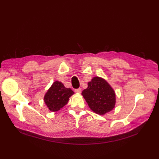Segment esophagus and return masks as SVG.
Instances as JSON below:
<instances>
[{
	"mask_svg": "<svg viewBox=\"0 0 159 159\" xmlns=\"http://www.w3.org/2000/svg\"><path fill=\"white\" fill-rule=\"evenodd\" d=\"M75 92L76 93H81V89L80 88H79V89H75Z\"/></svg>",
	"mask_w": 159,
	"mask_h": 159,
	"instance_id": "esophagus-1",
	"label": "esophagus"
}]
</instances>
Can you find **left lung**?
I'll return each mask as SVG.
<instances>
[{"label":"left lung","instance_id":"1","mask_svg":"<svg viewBox=\"0 0 159 159\" xmlns=\"http://www.w3.org/2000/svg\"><path fill=\"white\" fill-rule=\"evenodd\" d=\"M88 85V88L82 91L81 95L91 110L100 115L111 111L115 107L116 95L107 81L101 77L95 76Z\"/></svg>","mask_w":159,"mask_h":159}]
</instances>
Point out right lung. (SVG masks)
I'll list each match as a JSON object with an SVG mask.
<instances>
[{"label": "right lung", "mask_w": 159, "mask_h": 159, "mask_svg": "<svg viewBox=\"0 0 159 159\" xmlns=\"http://www.w3.org/2000/svg\"><path fill=\"white\" fill-rule=\"evenodd\" d=\"M74 94V91L65 88L61 81H55L45 93L44 102L50 111L56 112L68 103L69 98Z\"/></svg>", "instance_id": "obj_1"}]
</instances>
